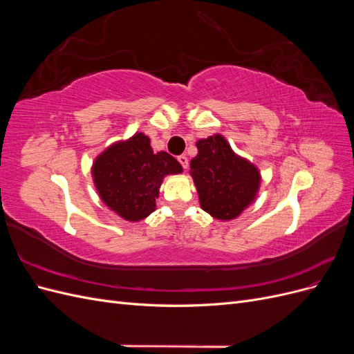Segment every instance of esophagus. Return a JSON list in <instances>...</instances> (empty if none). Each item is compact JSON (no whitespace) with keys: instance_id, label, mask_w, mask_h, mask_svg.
Wrapping results in <instances>:
<instances>
[{"instance_id":"34e87169","label":"esophagus","mask_w":354,"mask_h":354,"mask_svg":"<svg viewBox=\"0 0 354 354\" xmlns=\"http://www.w3.org/2000/svg\"><path fill=\"white\" fill-rule=\"evenodd\" d=\"M177 160H178L180 165L183 167L185 169L189 167V159H187V156H185V155H180V156L177 158Z\"/></svg>"}]
</instances>
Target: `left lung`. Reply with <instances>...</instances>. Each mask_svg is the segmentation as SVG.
Returning a JSON list of instances; mask_svg holds the SVG:
<instances>
[{
    "label": "left lung",
    "mask_w": 354,
    "mask_h": 354,
    "mask_svg": "<svg viewBox=\"0 0 354 354\" xmlns=\"http://www.w3.org/2000/svg\"><path fill=\"white\" fill-rule=\"evenodd\" d=\"M196 147L198 155L190 160V174L202 209L218 220L236 218L259 192V169L234 153L220 134L202 138Z\"/></svg>",
    "instance_id": "8db88e82"
}]
</instances>
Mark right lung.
Wrapping results in <instances>:
<instances>
[{"mask_svg": "<svg viewBox=\"0 0 354 354\" xmlns=\"http://www.w3.org/2000/svg\"><path fill=\"white\" fill-rule=\"evenodd\" d=\"M181 171L176 158L153 153L151 138L137 133L95 158L91 173L106 205L124 220L140 221L155 211L164 177Z\"/></svg>", "mask_w": 354, "mask_h": 354, "instance_id": "add662e5", "label": "right lung"}]
</instances>
